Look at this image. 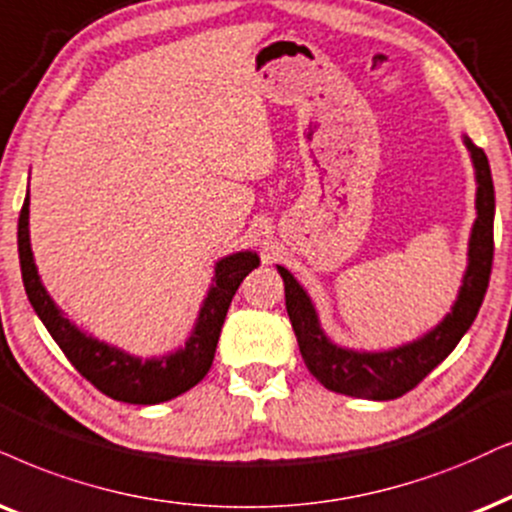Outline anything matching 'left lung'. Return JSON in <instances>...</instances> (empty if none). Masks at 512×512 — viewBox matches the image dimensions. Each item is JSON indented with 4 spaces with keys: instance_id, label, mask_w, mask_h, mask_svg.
<instances>
[{
    "instance_id": "obj_1",
    "label": "left lung",
    "mask_w": 512,
    "mask_h": 512,
    "mask_svg": "<svg viewBox=\"0 0 512 512\" xmlns=\"http://www.w3.org/2000/svg\"><path fill=\"white\" fill-rule=\"evenodd\" d=\"M463 141L470 151L477 179V219L472 224L468 241V269H465L463 286L458 290L451 312L423 338L413 340L409 345L385 349V352H357V349L335 345L323 333L319 314H316L307 290L295 281V276L288 269L278 267L283 286H286V309L297 335L304 366L328 390L375 401L401 397L454 352V347L468 333L477 312H480L489 286L491 260H494L496 200L487 155L468 137H463Z\"/></svg>"
}]
</instances>
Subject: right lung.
<instances>
[{
  "mask_svg": "<svg viewBox=\"0 0 512 512\" xmlns=\"http://www.w3.org/2000/svg\"><path fill=\"white\" fill-rule=\"evenodd\" d=\"M30 191L25 193L21 217H18V257H21L23 286L28 300L40 316L51 338L63 349L70 364L106 397L127 401V404H160L170 401L205 378L215 359L219 333H222L226 312L234 300L238 286L252 269L260 267L257 252L243 250L226 255L215 264V276L208 297L203 300L196 326L184 347L153 359H139L118 347L92 338L68 319L37 274L35 257L30 248Z\"/></svg>",
  "mask_w": 512,
  "mask_h": 512,
  "instance_id": "right-lung-1",
  "label": "right lung"
}]
</instances>
